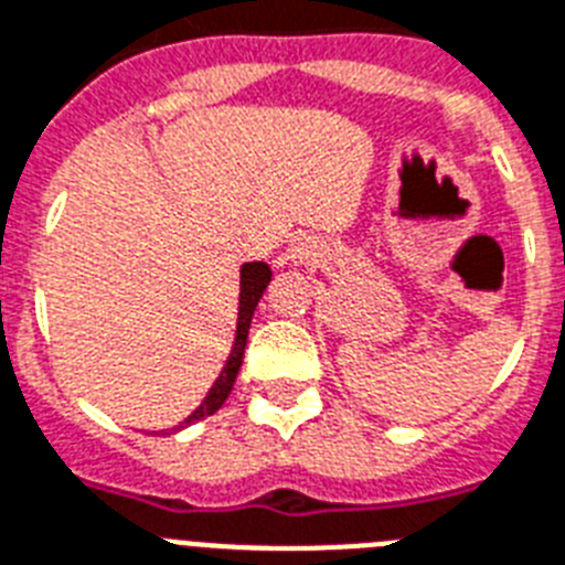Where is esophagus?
Returning a JSON list of instances; mask_svg holds the SVG:
<instances>
[{"label":"esophagus","mask_w":565,"mask_h":565,"mask_svg":"<svg viewBox=\"0 0 565 565\" xmlns=\"http://www.w3.org/2000/svg\"><path fill=\"white\" fill-rule=\"evenodd\" d=\"M306 257V248H300V245H294L291 248V259H302Z\"/></svg>","instance_id":"esophagus-1"}]
</instances>
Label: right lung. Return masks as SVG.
I'll return each instance as SVG.
<instances>
[{"label": "right lung", "mask_w": 565, "mask_h": 565, "mask_svg": "<svg viewBox=\"0 0 565 565\" xmlns=\"http://www.w3.org/2000/svg\"><path fill=\"white\" fill-rule=\"evenodd\" d=\"M271 282V268L265 263H245L243 274H239V320H236V340H234V351H231L228 363H225L223 374L214 383V388L209 392V397L202 399V406L196 408L191 417H188L182 426L196 420H205L216 408L223 406L225 399H228L231 388H234L236 371L243 365V354H245V340H248V329H250V317H254V308H257L259 297Z\"/></svg>", "instance_id": "add662e5"}]
</instances>
